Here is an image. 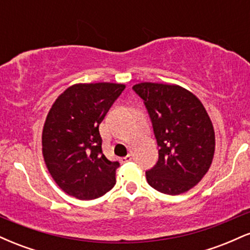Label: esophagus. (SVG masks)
<instances>
[{"mask_svg":"<svg viewBox=\"0 0 250 250\" xmlns=\"http://www.w3.org/2000/svg\"><path fill=\"white\" fill-rule=\"evenodd\" d=\"M131 160H133V156H131V155H127V156H125V157H122L121 161L123 163H125V162H130Z\"/></svg>","mask_w":250,"mask_h":250,"instance_id":"1","label":"esophagus"}]
</instances>
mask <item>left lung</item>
I'll use <instances>...</instances> for the list:
<instances>
[{
	"mask_svg": "<svg viewBox=\"0 0 250 250\" xmlns=\"http://www.w3.org/2000/svg\"><path fill=\"white\" fill-rule=\"evenodd\" d=\"M133 89L145 101L160 147L159 161L146 171L149 186L168 195L186 193L213 162L215 131L207 110L177 84L141 82Z\"/></svg>",
	"mask_w": 250,
	"mask_h": 250,
	"instance_id": "left-lung-1",
	"label": "left lung"
}]
</instances>
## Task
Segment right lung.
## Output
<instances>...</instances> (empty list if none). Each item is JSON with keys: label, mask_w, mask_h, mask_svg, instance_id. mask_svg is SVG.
I'll return each instance as SVG.
<instances>
[{"label": "right lung", "mask_w": 250, "mask_h": 250, "mask_svg": "<svg viewBox=\"0 0 250 250\" xmlns=\"http://www.w3.org/2000/svg\"><path fill=\"white\" fill-rule=\"evenodd\" d=\"M125 88L122 83H77L51 105L42 131L43 159L70 196L94 200L115 186L120 163L103 155L99 125Z\"/></svg>", "instance_id": "1"}]
</instances>
